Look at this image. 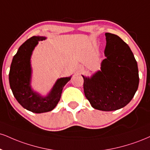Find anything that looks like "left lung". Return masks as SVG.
<instances>
[{
	"label": "left lung",
	"instance_id": "8db88e82",
	"mask_svg": "<svg viewBox=\"0 0 150 150\" xmlns=\"http://www.w3.org/2000/svg\"><path fill=\"white\" fill-rule=\"evenodd\" d=\"M106 59L102 61L101 70L91 78L84 76V91L93 108L113 111L131 101L138 87L137 61L133 52L119 36L105 33Z\"/></svg>",
	"mask_w": 150,
	"mask_h": 150
}]
</instances>
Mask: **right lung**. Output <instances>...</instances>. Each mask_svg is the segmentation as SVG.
<instances>
[{
    "label": "right lung",
    "instance_id": "right-lung-1",
    "mask_svg": "<svg viewBox=\"0 0 150 150\" xmlns=\"http://www.w3.org/2000/svg\"><path fill=\"white\" fill-rule=\"evenodd\" d=\"M45 37L33 36L19 47L12 59L9 73V81L14 96L25 109L32 112L42 113L51 111L60 100L64 86L69 82L70 77L59 79L47 96L41 97L30 88V59L33 49Z\"/></svg>",
    "mask_w": 150,
    "mask_h": 150
}]
</instances>
